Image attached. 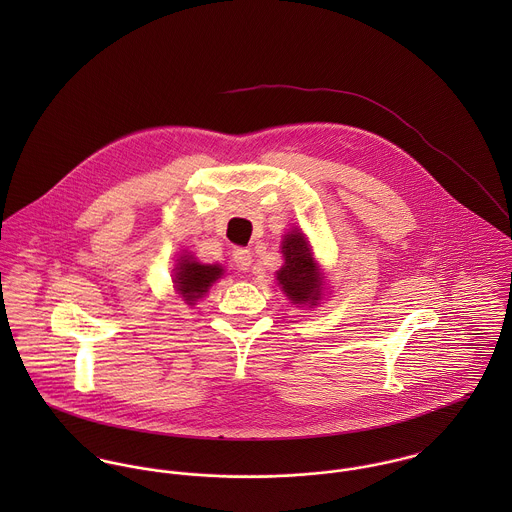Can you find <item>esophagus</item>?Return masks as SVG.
Here are the masks:
<instances>
[{"instance_id": "obj_1", "label": "esophagus", "mask_w": 512, "mask_h": 512, "mask_svg": "<svg viewBox=\"0 0 512 512\" xmlns=\"http://www.w3.org/2000/svg\"><path fill=\"white\" fill-rule=\"evenodd\" d=\"M232 260H234V264H236L238 270H244V272H246V270H250V266H252V252L246 250V248H234Z\"/></svg>"}]
</instances>
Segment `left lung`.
<instances>
[{
	"mask_svg": "<svg viewBox=\"0 0 512 512\" xmlns=\"http://www.w3.org/2000/svg\"><path fill=\"white\" fill-rule=\"evenodd\" d=\"M282 254L284 266L276 272L278 286L293 305L315 307L323 297V274L301 230L293 228L284 236Z\"/></svg>",
	"mask_w": 512,
	"mask_h": 512,
	"instance_id": "left-lung-1",
	"label": "left lung"
}]
</instances>
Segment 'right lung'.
Segmentation results:
<instances>
[{
  "label": "right lung",
  "instance_id": "1",
  "mask_svg": "<svg viewBox=\"0 0 512 512\" xmlns=\"http://www.w3.org/2000/svg\"><path fill=\"white\" fill-rule=\"evenodd\" d=\"M173 272L175 290L187 305H195V301L209 292L224 270L219 264H201L191 256H181Z\"/></svg>",
  "mask_w": 512,
  "mask_h": 512
}]
</instances>
